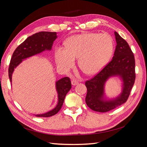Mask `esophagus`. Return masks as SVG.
<instances>
[{
    "label": "esophagus",
    "instance_id": "esophagus-1",
    "mask_svg": "<svg viewBox=\"0 0 147 147\" xmlns=\"http://www.w3.org/2000/svg\"><path fill=\"white\" fill-rule=\"evenodd\" d=\"M78 83H79V81L78 80H77L76 78H74L72 79V85H74V86L77 85V84H78Z\"/></svg>",
    "mask_w": 147,
    "mask_h": 147
}]
</instances>
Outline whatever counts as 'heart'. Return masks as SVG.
Here are the masks:
<instances>
[{"mask_svg": "<svg viewBox=\"0 0 147 147\" xmlns=\"http://www.w3.org/2000/svg\"><path fill=\"white\" fill-rule=\"evenodd\" d=\"M65 49L59 48L55 51L56 63L69 69L79 58L78 65L88 75L98 72L109 60L113 51L112 39L105 34L84 33L75 35L66 40Z\"/></svg>", "mask_w": 147, "mask_h": 147, "instance_id": "b5f03b06", "label": "heart"}]
</instances>
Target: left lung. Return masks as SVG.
I'll return each instance as SVG.
<instances>
[{
  "label": "left lung",
  "mask_w": 147,
  "mask_h": 147,
  "mask_svg": "<svg viewBox=\"0 0 147 147\" xmlns=\"http://www.w3.org/2000/svg\"><path fill=\"white\" fill-rule=\"evenodd\" d=\"M117 46L110 62L91 79L85 82L87 94L85 101L91 110L98 112H107L127 101L136 80L134 53L125 40L115 32ZM119 76L123 80L121 94L116 99L104 101V84L109 77Z\"/></svg>",
  "instance_id": "8db88e82"
}]
</instances>
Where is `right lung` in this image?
<instances>
[{
    "label": "right lung",
    "instance_id": "1",
    "mask_svg": "<svg viewBox=\"0 0 147 147\" xmlns=\"http://www.w3.org/2000/svg\"><path fill=\"white\" fill-rule=\"evenodd\" d=\"M57 38V33L52 32H39L26 39L13 52L8 68V76L11 83V76L15 68L23 59L37 55L45 50H51L54 42ZM58 94V102L56 107L46 113L35 115L37 117H50L59 112L63 105L65 97L72 88L70 79L66 77L56 83Z\"/></svg>",
    "mask_w": 147,
    "mask_h": 147
}]
</instances>
